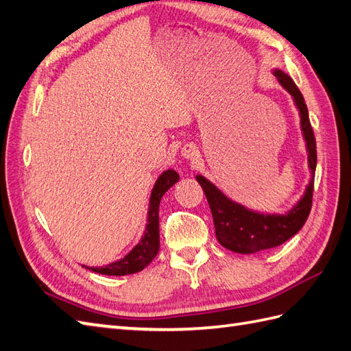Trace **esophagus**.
<instances>
[{"label": "esophagus", "mask_w": 351, "mask_h": 351, "mask_svg": "<svg viewBox=\"0 0 351 351\" xmlns=\"http://www.w3.org/2000/svg\"><path fill=\"white\" fill-rule=\"evenodd\" d=\"M182 156L186 159H193L198 156V150H196L193 146H191V144H187V146L182 149Z\"/></svg>", "instance_id": "1"}]
</instances>
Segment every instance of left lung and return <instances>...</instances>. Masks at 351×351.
<instances>
[{
	"instance_id": "left-lung-1",
	"label": "left lung",
	"mask_w": 351,
	"mask_h": 351,
	"mask_svg": "<svg viewBox=\"0 0 351 351\" xmlns=\"http://www.w3.org/2000/svg\"><path fill=\"white\" fill-rule=\"evenodd\" d=\"M274 75L278 79L281 86L293 97L299 114H301V128L306 141V150H308L311 180L306 186L301 201L287 215H261V213L247 210L241 204L230 201L207 178L196 176V180H198L205 196H207L219 243L226 247L228 250H232L235 253H256L286 243L289 238H292L301 230L306 219H308L313 205L317 150H315V138L310 123L308 108H306L301 90L298 89L295 82L286 73L276 70Z\"/></svg>"
}]
</instances>
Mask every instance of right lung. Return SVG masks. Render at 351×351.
Wrapping results in <instances>:
<instances>
[{
    "mask_svg": "<svg viewBox=\"0 0 351 351\" xmlns=\"http://www.w3.org/2000/svg\"><path fill=\"white\" fill-rule=\"evenodd\" d=\"M178 177L180 176L174 169H167L165 173L160 174L158 182L153 186L147 216L149 223L146 226V232H144L141 241L123 259L108 263L106 267H86L88 269L104 276H128L143 271L155 259V256L159 252V202L169 187L178 182Z\"/></svg>",
    "mask_w": 351,
    "mask_h": 351,
    "instance_id": "1",
    "label": "right lung"
}]
</instances>
